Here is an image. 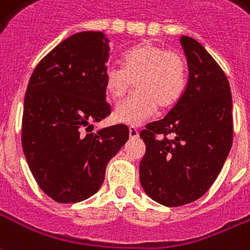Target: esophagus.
I'll return each instance as SVG.
<instances>
[{"label":"esophagus","mask_w":250,"mask_h":250,"mask_svg":"<svg viewBox=\"0 0 250 250\" xmlns=\"http://www.w3.org/2000/svg\"><path fill=\"white\" fill-rule=\"evenodd\" d=\"M128 131H130V138H132V139L139 136V130H138V128H135V127H130V128H128Z\"/></svg>","instance_id":"esophagus-1"}]
</instances>
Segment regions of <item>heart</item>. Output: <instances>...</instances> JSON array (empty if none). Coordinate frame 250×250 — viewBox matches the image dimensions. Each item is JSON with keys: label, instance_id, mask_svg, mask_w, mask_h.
<instances>
[{"label": "heart", "instance_id": "heart-1", "mask_svg": "<svg viewBox=\"0 0 250 250\" xmlns=\"http://www.w3.org/2000/svg\"><path fill=\"white\" fill-rule=\"evenodd\" d=\"M136 86L134 97L120 102L114 119L128 125H140L151 119L158 106L169 108L184 92L187 64L182 55L153 43H142L123 57V68L107 66L104 88L112 99L123 98Z\"/></svg>", "mask_w": 250, "mask_h": 250}]
</instances>
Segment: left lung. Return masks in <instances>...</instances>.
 I'll return each instance as SVG.
<instances>
[{"label": "left lung", "mask_w": 250, "mask_h": 250, "mask_svg": "<svg viewBox=\"0 0 250 250\" xmlns=\"http://www.w3.org/2000/svg\"><path fill=\"white\" fill-rule=\"evenodd\" d=\"M180 43L189 71L186 90L167 115L140 132L146 144L140 184L166 207L200 199L219 176L233 140L227 75L197 41L183 36Z\"/></svg>", "instance_id": "obj_1"}]
</instances>
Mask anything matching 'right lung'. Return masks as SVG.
Instances as JSON below:
<instances>
[{"instance_id": "obj_1", "label": "right lung", "mask_w": 250, "mask_h": 250, "mask_svg": "<svg viewBox=\"0 0 250 250\" xmlns=\"http://www.w3.org/2000/svg\"><path fill=\"white\" fill-rule=\"evenodd\" d=\"M108 42L102 31L73 34L37 64L27 84L22 148L41 189L58 203L95 195L108 162L128 140L125 125L84 132L111 114L104 88Z\"/></svg>"}]
</instances>
